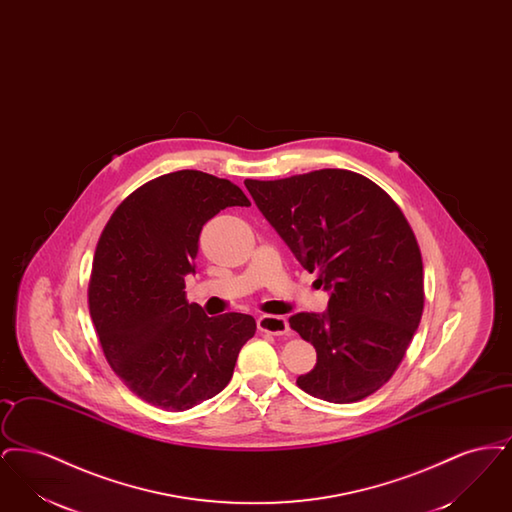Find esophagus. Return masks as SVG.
Returning <instances> with one entry per match:
<instances>
[{"label":"esophagus","mask_w":512,"mask_h":512,"mask_svg":"<svg viewBox=\"0 0 512 512\" xmlns=\"http://www.w3.org/2000/svg\"><path fill=\"white\" fill-rule=\"evenodd\" d=\"M257 326L261 332L270 336H286L290 332L288 318L274 317V315H263L257 318Z\"/></svg>","instance_id":"1"}]
</instances>
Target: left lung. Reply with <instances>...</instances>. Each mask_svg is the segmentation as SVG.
Wrapping results in <instances>:
<instances>
[{"mask_svg": "<svg viewBox=\"0 0 512 512\" xmlns=\"http://www.w3.org/2000/svg\"><path fill=\"white\" fill-rule=\"evenodd\" d=\"M259 211L317 272L328 311L290 326L317 349L297 386L330 403L380 390L401 365L424 309L422 255L399 205L363 174L343 169L245 180Z\"/></svg>", "mask_w": 512, "mask_h": 512, "instance_id": "left-lung-1", "label": "left lung"}]
</instances>
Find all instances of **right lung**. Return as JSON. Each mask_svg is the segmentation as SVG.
I'll return each mask as SVG.
<instances>
[{
  "mask_svg": "<svg viewBox=\"0 0 512 512\" xmlns=\"http://www.w3.org/2000/svg\"><path fill=\"white\" fill-rule=\"evenodd\" d=\"M249 207L230 180L201 171L153 178L128 195L101 232L88 305L107 363L149 405L188 411L224 390L255 318L207 317L188 303L203 224Z\"/></svg>",
  "mask_w": 512,
  "mask_h": 512,
  "instance_id": "right-lung-1",
  "label": "right lung"
}]
</instances>
